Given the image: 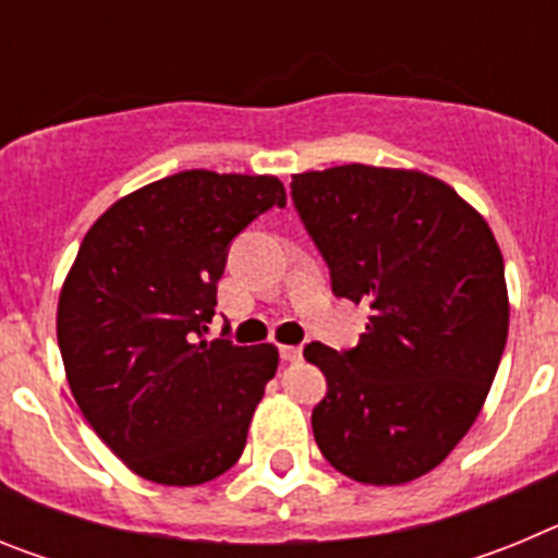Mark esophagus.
<instances>
[{"mask_svg": "<svg viewBox=\"0 0 558 558\" xmlns=\"http://www.w3.org/2000/svg\"><path fill=\"white\" fill-rule=\"evenodd\" d=\"M279 357L284 363H295V360H302V347H279Z\"/></svg>", "mask_w": 558, "mask_h": 558, "instance_id": "1", "label": "esophagus"}]
</instances>
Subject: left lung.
I'll list each match as a JSON object with an SVG mask.
<instances>
[{
  "mask_svg": "<svg viewBox=\"0 0 558 558\" xmlns=\"http://www.w3.org/2000/svg\"><path fill=\"white\" fill-rule=\"evenodd\" d=\"M290 198L332 293L368 307L357 347H304L327 377L313 408L315 445L352 481L422 477L466 436L506 349L495 234L452 186L416 170L299 172Z\"/></svg>",
  "mask_w": 558,
  "mask_h": 558,
  "instance_id": "obj_1",
  "label": "left lung"
}]
</instances>
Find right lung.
I'll return each mask as SVG.
<instances>
[{
    "mask_svg": "<svg viewBox=\"0 0 558 558\" xmlns=\"http://www.w3.org/2000/svg\"><path fill=\"white\" fill-rule=\"evenodd\" d=\"M284 204L274 175L184 170L83 236L58 302L63 368L102 445L145 481L198 486L243 456L279 352L204 332L231 240Z\"/></svg>",
    "mask_w": 558,
    "mask_h": 558,
    "instance_id": "add662e5",
    "label": "right lung"
}]
</instances>
